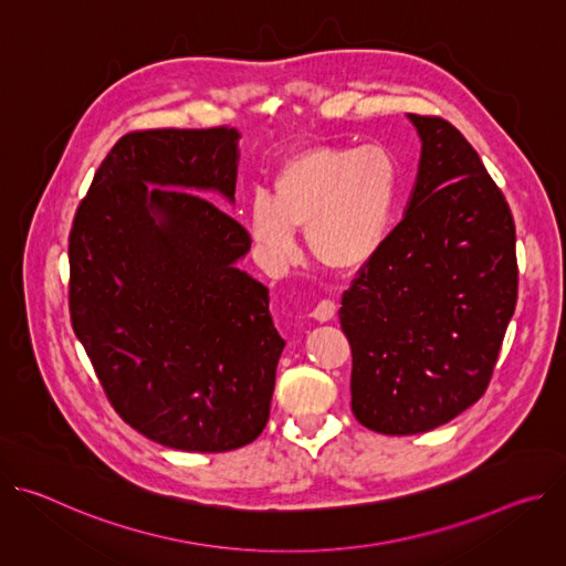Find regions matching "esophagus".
<instances>
[{"mask_svg":"<svg viewBox=\"0 0 566 566\" xmlns=\"http://www.w3.org/2000/svg\"><path fill=\"white\" fill-rule=\"evenodd\" d=\"M334 315H336V302H332V300L317 302V306L311 311V317H315V319H319V322H327V319H332Z\"/></svg>","mask_w":566,"mask_h":566,"instance_id":"esophagus-1","label":"esophagus"}]
</instances>
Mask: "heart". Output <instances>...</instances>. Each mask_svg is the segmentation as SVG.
I'll return each instance as SVG.
<instances>
[{
  "label": "heart",
  "mask_w": 566,
  "mask_h": 566,
  "mask_svg": "<svg viewBox=\"0 0 566 566\" xmlns=\"http://www.w3.org/2000/svg\"><path fill=\"white\" fill-rule=\"evenodd\" d=\"M400 170L382 145H311L289 156L273 192H255L249 230L273 269L300 255L297 228L306 226L313 258L332 271L354 273L389 232Z\"/></svg>",
  "instance_id": "heart-1"
}]
</instances>
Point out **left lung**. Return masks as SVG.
Here are the masks:
<instances>
[{
  "label": "left lung",
  "instance_id": "1",
  "mask_svg": "<svg viewBox=\"0 0 566 566\" xmlns=\"http://www.w3.org/2000/svg\"><path fill=\"white\" fill-rule=\"evenodd\" d=\"M421 164L410 208L338 311L352 410L380 434H419L486 391L517 304L515 221L463 134L410 114Z\"/></svg>",
  "mask_w": 566,
  "mask_h": 566
}]
</instances>
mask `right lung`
<instances>
[{
  "mask_svg": "<svg viewBox=\"0 0 566 566\" xmlns=\"http://www.w3.org/2000/svg\"><path fill=\"white\" fill-rule=\"evenodd\" d=\"M234 127L138 129L109 149L69 232V315L116 415L188 452L255 441L284 340L234 262ZM202 195L199 196L198 192Z\"/></svg>",
  "mask_w": 566,
  "mask_h": 566,
  "instance_id": "obj_1",
  "label": "right lung"
}]
</instances>
